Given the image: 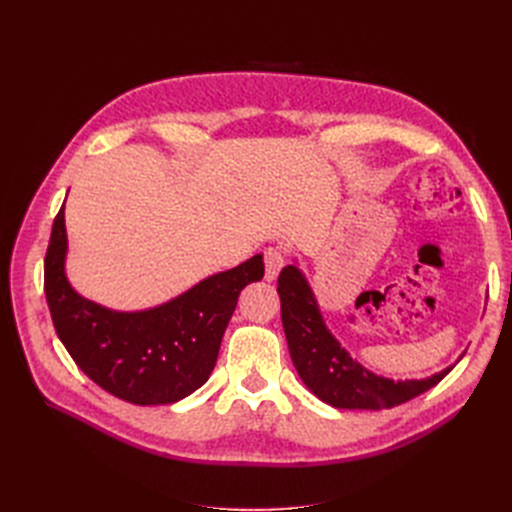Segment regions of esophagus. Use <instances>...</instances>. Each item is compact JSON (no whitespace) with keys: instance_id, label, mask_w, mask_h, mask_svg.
Returning <instances> with one entry per match:
<instances>
[{"instance_id":"1","label":"esophagus","mask_w":512,"mask_h":512,"mask_svg":"<svg viewBox=\"0 0 512 512\" xmlns=\"http://www.w3.org/2000/svg\"><path fill=\"white\" fill-rule=\"evenodd\" d=\"M286 265V254L282 247H269L265 252V277L269 282H273L277 275H280L282 267Z\"/></svg>"}]
</instances>
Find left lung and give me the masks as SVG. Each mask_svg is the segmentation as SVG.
<instances>
[{
    "mask_svg": "<svg viewBox=\"0 0 512 512\" xmlns=\"http://www.w3.org/2000/svg\"><path fill=\"white\" fill-rule=\"evenodd\" d=\"M277 292L282 299V324L290 359L307 389L333 408L384 410L406 404L436 386L455 367L448 365L421 380L378 376L354 361L327 329L314 290L297 265L282 269Z\"/></svg>",
    "mask_w": 512,
    "mask_h": 512,
    "instance_id": "8db88e82",
    "label": "left lung"
}]
</instances>
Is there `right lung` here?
Segmentation results:
<instances>
[{
  "instance_id": "1",
  "label": "right lung",
  "mask_w": 512,
  "mask_h": 512,
  "mask_svg": "<svg viewBox=\"0 0 512 512\" xmlns=\"http://www.w3.org/2000/svg\"><path fill=\"white\" fill-rule=\"evenodd\" d=\"M66 254L61 207L44 258V294L57 337L83 374L136 406L175 404L209 380L241 290L265 275L256 254L162 305L117 312L72 288Z\"/></svg>"
}]
</instances>
